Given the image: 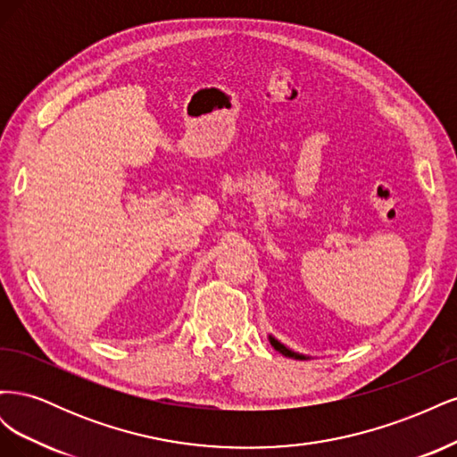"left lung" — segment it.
Masks as SVG:
<instances>
[{
	"label": "left lung",
	"instance_id": "8db88e82",
	"mask_svg": "<svg viewBox=\"0 0 457 457\" xmlns=\"http://www.w3.org/2000/svg\"><path fill=\"white\" fill-rule=\"evenodd\" d=\"M270 343H272V347H274L276 351H280L284 356H292V358H305V356H301V354H295L294 351H289L287 347H284L282 343H278V341L272 339V337H270Z\"/></svg>",
	"mask_w": 457,
	"mask_h": 457
}]
</instances>
